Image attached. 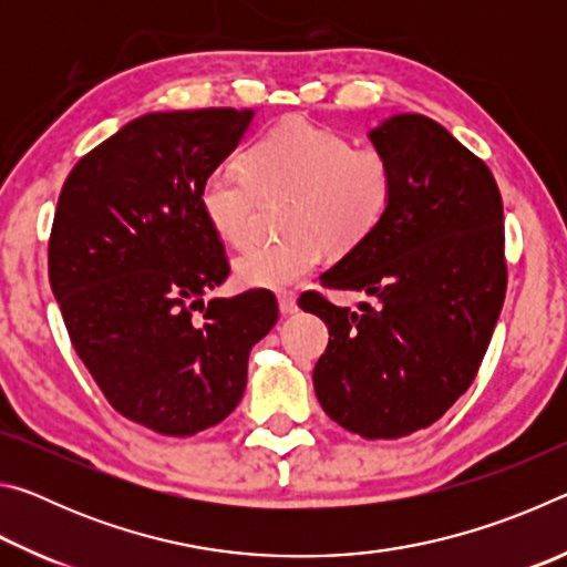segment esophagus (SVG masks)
<instances>
[{
    "label": "esophagus",
    "instance_id": "34e87169",
    "mask_svg": "<svg viewBox=\"0 0 567 567\" xmlns=\"http://www.w3.org/2000/svg\"><path fill=\"white\" fill-rule=\"evenodd\" d=\"M277 302H280V312L282 315H295L297 312V297H295V292H290V290L280 292V295H277Z\"/></svg>",
    "mask_w": 567,
    "mask_h": 567
}]
</instances>
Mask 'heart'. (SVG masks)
<instances>
[{
  "label": "heart",
  "instance_id": "heart-1",
  "mask_svg": "<svg viewBox=\"0 0 567 567\" xmlns=\"http://www.w3.org/2000/svg\"><path fill=\"white\" fill-rule=\"evenodd\" d=\"M395 177L382 152L352 147L340 132L292 120L265 132L245 159H225L199 185V207L225 243L243 245L252 227L260 192H292L282 239L252 243L237 255L235 275L247 287L282 290L330 249L358 247L385 219Z\"/></svg>",
  "mask_w": 567,
  "mask_h": 567
}]
</instances>
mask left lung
<instances>
[{
	"label": "left lung",
	"mask_w": 567,
	"mask_h": 567,
	"mask_svg": "<svg viewBox=\"0 0 567 567\" xmlns=\"http://www.w3.org/2000/svg\"><path fill=\"white\" fill-rule=\"evenodd\" d=\"M370 140L395 177L390 209L320 280L378 307L358 315L318 292L300 305L330 332L312 372L322 410L360 437L395 440L473 385L507 287L503 199L485 162L435 120L395 114Z\"/></svg>",
	"instance_id": "left-lung-1"
}]
</instances>
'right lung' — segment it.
<instances>
[{
    "instance_id": "1",
    "label": "right lung",
    "mask_w": 567,
    "mask_h": 567,
    "mask_svg": "<svg viewBox=\"0 0 567 567\" xmlns=\"http://www.w3.org/2000/svg\"><path fill=\"white\" fill-rule=\"evenodd\" d=\"M252 117L142 114L76 162L56 203L50 285L72 348L110 405L159 435H195L237 408L249 350L280 312L270 290L203 300L229 262L199 185Z\"/></svg>"
}]
</instances>
